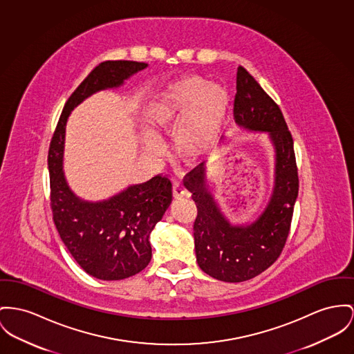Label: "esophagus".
<instances>
[{
	"label": "esophagus",
	"instance_id": "esophagus-1",
	"mask_svg": "<svg viewBox=\"0 0 354 354\" xmlns=\"http://www.w3.org/2000/svg\"><path fill=\"white\" fill-rule=\"evenodd\" d=\"M173 196H174V198H183V197L188 196V192H187V189L184 188L183 184L174 183L173 184Z\"/></svg>",
	"mask_w": 354,
	"mask_h": 354
}]
</instances>
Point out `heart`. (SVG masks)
Masks as SVG:
<instances>
[{
	"instance_id": "heart-1",
	"label": "heart",
	"mask_w": 354,
	"mask_h": 354,
	"mask_svg": "<svg viewBox=\"0 0 354 354\" xmlns=\"http://www.w3.org/2000/svg\"><path fill=\"white\" fill-rule=\"evenodd\" d=\"M231 106L230 93L200 76L176 80L153 95L145 107L151 134L142 138L143 151L154 158L165 154L157 137L173 136V147L185 161L209 156L218 143Z\"/></svg>"
}]
</instances>
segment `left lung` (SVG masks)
<instances>
[{"label":"left lung","mask_w":354,"mask_h":354,"mask_svg":"<svg viewBox=\"0 0 354 354\" xmlns=\"http://www.w3.org/2000/svg\"><path fill=\"white\" fill-rule=\"evenodd\" d=\"M234 119L241 129L267 133L275 150L274 189L259 217L250 224H232L208 189L204 164L184 180L197 207L193 225L197 263L209 277L230 283L252 279L279 258L299 189L294 141L282 111L243 67L236 75Z\"/></svg>","instance_id":"obj_1"}]
</instances>
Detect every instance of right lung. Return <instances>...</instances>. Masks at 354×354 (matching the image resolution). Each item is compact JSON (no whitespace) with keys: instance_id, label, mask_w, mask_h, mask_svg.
Masks as SVG:
<instances>
[{"instance_id":"right-lung-1","label":"right lung","mask_w":354,"mask_h":354,"mask_svg":"<svg viewBox=\"0 0 354 354\" xmlns=\"http://www.w3.org/2000/svg\"><path fill=\"white\" fill-rule=\"evenodd\" d=\"M147 67L146 63L109 60L95 67L72 93L56 126L48 151L50 209L64 245L90 275L102 281L133 277L151 260L150 234L171 203V183L160 174L130 185L103 201H84L67 184L63 171L66 123L72 110L88 96L117 88Z\"/></svg>"}]
</instances>
